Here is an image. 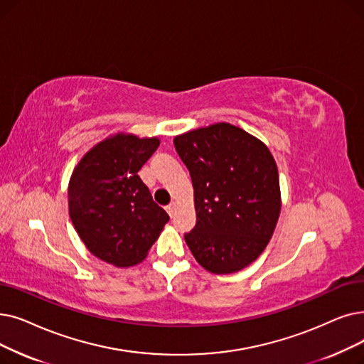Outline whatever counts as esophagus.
Returning <instances> with one entry per match:
<instances>
[{"label": "esophagus", "instance_id": "34e87169", "mask_svg": "<svg viewBox=\"0 0 364 364\" xmlns=\"http://www.w3.org/2000/svg\"><path fill=\"white\" fill-rule=\"evenodd\" d=\"M166 211H168V214H169L171 217H173V214H176V211H177V203H176V202L169 203L168 207H166Z\"/></svg>", "mask_w": 364, "mask_h": 364}]
</instances>
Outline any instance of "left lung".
Listing matches in <instances>:
<instances>
[{
	"label": "left lung",
	"instance_id": "obj_1",
	"mask_svg": "<svg viewBox=\"0 0 364 364\" xmlns=\"http://www.w3.org/2000/svg\"><path fill=\"white\" fill-rule=\"evenodd\" d=\"M173 146L193 184L196 225L184 235L193 257L213 274L244 269L269 244L281 213L272 153L226 122L177 135Z\"/></svg>",
	"mask_w": 364,
	"mask_h": 364
}]
</instances>
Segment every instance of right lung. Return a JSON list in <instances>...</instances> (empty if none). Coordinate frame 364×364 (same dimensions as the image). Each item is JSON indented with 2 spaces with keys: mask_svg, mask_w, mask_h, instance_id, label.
Returning <instances> with one entry per match:
<instances>
[{
  "mask_svg": "<svg viewBox=\"0 0 364 364\" xmlns=\"http://www.w3.org/2000/svg\"><path fill=\"white\" fill-rule=\"evenodd\" d=\"M157 136L117 132L85 153L68 183L70 218L95 257L117 267L143 262L169 215L138 171L159 147Z\"/></svg>",
  "mask_w": 364,
  "mask_h": 364,
  "instance_id": "obj_1",
  "label": "right lung"
}]
</instances>
